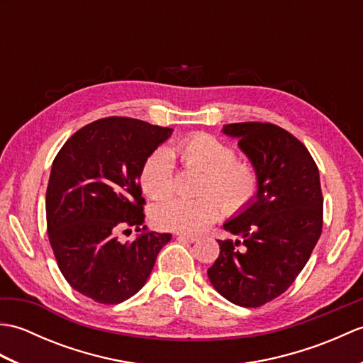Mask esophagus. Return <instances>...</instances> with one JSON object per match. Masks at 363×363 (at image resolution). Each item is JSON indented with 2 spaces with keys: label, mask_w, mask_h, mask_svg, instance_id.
Returning <instances> with one entry per match:
<instances>
[{
  "label": "esophagus",
  "mask_w": 363,
  "mask_h": 363,
  "mask_svg": "<svg viewBox=\"0 0 363 363\" xmlns=\"http://www.w3.org/2000/svg\"><path fill=\"white\" fill-rule=\"evenodd\" d=\"M177 238H181V240L187 242V243H194L198 240L196 235H189V234H177Z\"/></svg>",
  "instance_id": "esophagus-1"
}]
</instances>
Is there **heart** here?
Segmentation results:
<instances>
[{
	"label": "heart",
	"mask_w": 363,
	"mask_h": 363,
	"mask_svg": "<svg viewBox=\"0 0 363 363\" xmlns=\"http://www.w3.org/2000/svg\"><path fill=\"white\" fill-rule=\"evenodd\" d=\"M172 152L182 165L203 172L199 198H172L152 209V220L162 229L194 234L220 218L221 211L234 215L248 207L259 191V172L252 162L235 157L230 145L211 134L198 133L177 142ZM159 148L145 160L140 184L152 199H164L174 190L173 156ZM223 206H221L220 204Z\"/></svg>",
	"instance_id": "1"
}]
</instances>
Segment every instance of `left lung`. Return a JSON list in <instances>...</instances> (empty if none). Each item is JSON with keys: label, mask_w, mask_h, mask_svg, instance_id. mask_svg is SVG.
<instances>
[{"label": "left lung", "mask_w": 363, "mask_h": 363, "mask_svg": "<svg viewBox=\"0 0 363 363\" xmlns=\"http://www.w3.org/2000/svg\"><path fill=\"white\" fill-rule=\"evenodd\" d=\"M223 133L259 172L254 201L223 228L237 240H218L220 256L207 276L223 298L259 307L287 290L321 235L318 167L295 135L272 123H230Z\"/></svg>", "instance_id": "8db88e82"}]
</instances>
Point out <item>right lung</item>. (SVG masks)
I'll return each instance as SVG.
<instances>
[{
    "label": "right lung",
    "instance_id": "right-lung-1",
    "mask_svg": "<svg viewBox=\"0 0 363 363\" xmlns=\"http://www.w3.org/2000/svg\"><path fill=\"white\" fill-rule=\"evenodd\" d=\"M173 129L109 117L74 133L52 162L46 189V226L60 273L99 304L134 296L172 234L143 233L121 243L118 233L142 230L140 173Z\"/></svg>",
    "mask_w": 363,
    "mask_h": 363
}]
</instances>
